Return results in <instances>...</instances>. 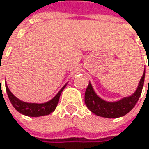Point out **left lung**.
Returning <instances> with one entry per match:
<instances>
[{"mask_svg": "<svg viewBox=\"0 0 149 149\" xmlns=\"http://www.w3.org/2000/svg\"><path fill=\"white\" fill-rule=\"evenodd\" d=\"M145 71L141 79L136 92L130 97L124 98L117 102H107L97 96L94 93L92 85L89 83L86 93L85 103L89 110L94 114L105 118H119L128 113L136 105L144 85Z\"/></svg>", "mask_w": 149, "mask_h": 149, "instance_id": "1", "label": "left lung"}]
</instances>
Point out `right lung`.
I'll return each mask as SVG.
<instances>
[{
  "label": "right lung",
  "mask_w": 149,
  "mask_h": 149,
  "mask_svg": "<svg viewBox=\"0 0 149 149\" xmlns=\"http://www.w3.org/2000/svg\"><path fill=\"white\" fill-rule=\"evenodd\" d=\"M66 85L59 91V93L49 101L43 103V104H34V103H26L23 101H21L17 98H15L12 93L9 91L8 86H6V91L8 96V99L13 105V107L22 114H24L26 116H30V117H39V116H43V115H48L51 113L56 107L60 95L64 89Z\"/></svg>",
  "instance_id": "right-lung-1"
}]
</instances>
